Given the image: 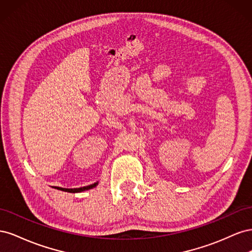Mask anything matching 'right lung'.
<instances>
[{"label": "right lung", "mask_w": 252, "mask_h": 252, "mask_svg": "<svg viewBox=\"0 0 252 252\" xmlns=\"http://www.w3.org/2000/svg\"><path fill=\"white\" fill-rule=\"evenodd\" d=\"M97 185V183H94V184L93 185H89V186H85V187H81V188H73V189H68V188H61V187H55L59 190H62V191H66V192H72V193H75V192H82L84 191V190H88V189H91L94 188Z\"/></svg>", "instance_id": "add662e5"}]
</instances>
